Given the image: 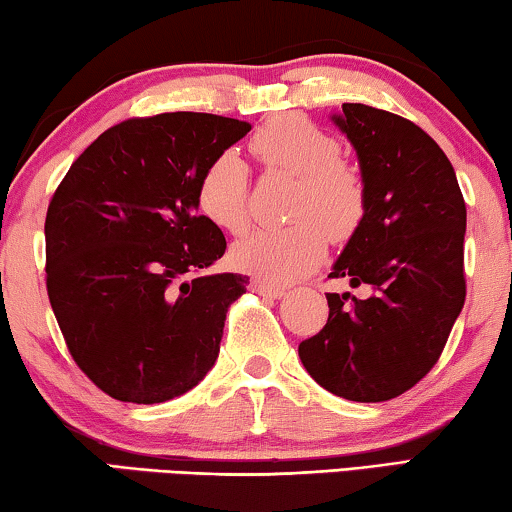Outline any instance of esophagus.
<instances>
[{
  "label": "esophagus",
  "mask_w": 512,
  "mask_h": 512,
  "mask_svg": "<svg viewBox=\"0 0 512 512\" xmlns=\"http://www.w3.org/2000/svg\"><path fill=\"white\" fill-rule=\"evenodd\" d=\"M251 291L258 295H265V298H281V295H284V288L268 284V281H261V279L251 281Z\"/></svg>",
  "instance_id": "obj_1"
}]
</instances>
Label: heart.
I'll return each instance as SVG.
<instances>
[{
  "instance_id": "1",
  "label": "heart",
  "mask_w": 512,
  "mask_h": 512,
  "mask_svg": "<svg viewBox=\"0 0 512 512\" xmlns=\"http://www.w3.org/2000/svg\"><path fill=\"white\" fill-rule=\"evenodd\" d=\"M251 152L270 173L298 177L286 228H258L233 244L231 263L272 284H286L321 263L325 244L346 242L367 212L360 170L339 159L335 136L300 115L274 117L251 138ZM198 210L228 233H242L251 219L249 175L235 150L214 157L196 189Z\"/></svg>"
}]
</instances>
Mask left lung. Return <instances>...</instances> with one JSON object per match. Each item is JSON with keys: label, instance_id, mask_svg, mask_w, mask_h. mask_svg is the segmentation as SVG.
Here are the masks:
<instances>
[{"label": "left lung", "instance_id": "left-lung-1", "mask_svg": "<svg viewBox=\"0 0 512 512\" xmlns=\"http://www.w3.org/2000/svg\"><path fill=\"white\" fill-rule=\"evenodd\" d=\"M332 117L358 152L367 212L330 279L372 295L325 293L328 323L298 346L321 388L351 402H388L441 358L466 298V205L453 164L418 124L344 103Z\"/></svg>", "mask_w": 512, "mask_h": 512}]
</instances>
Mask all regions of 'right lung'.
I'll return each instance as SVG.
<instances>
[{"label": "right lung", "instance_id": "add662e5", "mask_svg": "<svg viewBox=\"0 0 512 512\" xmlns=\"http://www.w3.org/2000/svg\"><path fill=\"white\" fill-rule=\"evenodd\" d=\"M251 124L210 113L131 117L55 189L46 288L71 358L113 399L159 404L198 385L249 277L203 274L226 238L198 214L207 164Z\"/></svg>", "mask_w": 512, "mask_h": 512}]
</instances>
